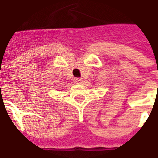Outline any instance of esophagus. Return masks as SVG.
<instances>
[{"label": "esophagus", "mask_w": 158, "mask_h": 158, "mask_svg": "<svg viewBox=\"0 0 158 158\" xmlns=\"http://www.w3.org/2000/svg\"><path fill=\"white\" fill-rule=\"evenodd\" d=\"M74 81H75L76 83L79 84V83L81 82V78H75V79H74Z\"/></svg>", "instance_id": "1"}]
</instances>
